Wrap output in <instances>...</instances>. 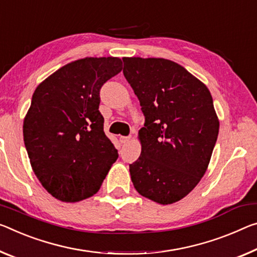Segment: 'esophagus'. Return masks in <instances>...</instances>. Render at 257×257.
Masks as SVG:
<instances>
[{"label":"esophagus","mask_w":257,"mask_h":257,"mask_svg":"<svg viewBox=\"0 0 257 257\" xmlns=\"http://www.w3.org/2000/svg\"><path fill=\"white\" fill-rule=\"evenodd\" d=\"M129 141H130V136H121L120 137V142H121V143H123V144L128 143Z\"/></svg>","instance_id":"34e87169"}]
</instances>
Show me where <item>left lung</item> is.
<instances>
[{"label": "left lung", "instance_id": "8db88e82", "mask_svg": "<svg viewBox=\"0 0 257 257\" xmlns=\"http://www.w3.org/2000/svg\"><path fill=\"white\" fill-rule=\"evenodd\" d=\"M123 75L145 116L141 157L129 165L137 192L161 205L181 200L205 175L219 122L208 88L164 58H123Z\"/></svg>", "mask_w": 257, "mask_h": 257}]
</instances>
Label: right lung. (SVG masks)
I'll return each mask as SVG.
<instances>
[{
  "label": "right lung",
  "mask_w": 257,
  "mask_h": 257,
  "mask_svg": "<svg viewBox=\"0 0 257 257\" xmlns=\"http://www.w3.org/2000/svg\"><path fill=\"white\" fill-rule=\"evenodd\" d=\"M121 70L116 57L83 58L35 89L24 142L36 177L58 200L75 202L95 194L119 157L98 108L101 87Z\"/></svg>",
  "instance_id": "add662e5"
}]
</instances>
